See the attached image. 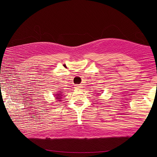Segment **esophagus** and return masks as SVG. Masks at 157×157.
Segmentation results:
<instances>
[{"mask_svg":"<svg viewBox=\"0 0 157 157\" xmlns=\"http://www.w3.org/2000/svg\"><path fill=\"white\" fill-rule=\"evenodd\" d=\"M82 88V86L80 84H76L75 85V88L76 89H80Z\"/></svg>","mask_w":157,"mask_h":157,"instance_id":"obj_1","label":"esophagus"}]
</instances>
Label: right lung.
Instances as JSON below:
<instances>
[{
  "label": "right lung",
  "instance_id": "1",
  "mask_svg": "<svg viewBox=\"0 0 157 157\" xmlns=\"http://www.w3.org/2000/svg\"><path fill=\"white\" fill-rule=\"evenodd\" d=\"M56 96H57V97H56L58 99H59L61 98V96H60V94H56Z\"/></svg>",
  "mask_w": 157,
  "mask_h": 157
}]
</instances>
